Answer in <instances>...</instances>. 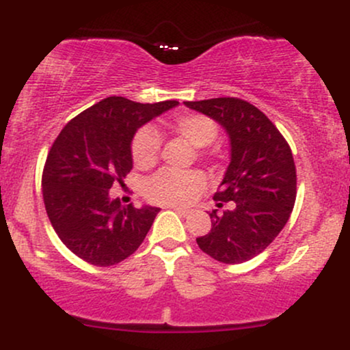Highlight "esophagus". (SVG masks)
Instances as JSON below:
<instances>
[{"label": "esophagus", "mask_w": 350, "mask_h": 350, "mask_svg": "<svg viewBox=\"0 0 350 350\" xmlns=\"http://www.w3.org/2000/svg\"><path fill=\"white\" fill-rule=\"evenodd\" d=\"M170 208H172V211H174V212H178V214H180V215H189V214H191V211H189V208H186V207L171 206Z\"/></svg>", "instance_id": "34e87169"}]
</instances>
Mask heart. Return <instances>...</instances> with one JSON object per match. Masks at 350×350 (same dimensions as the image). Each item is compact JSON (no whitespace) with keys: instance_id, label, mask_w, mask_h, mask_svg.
<instances>
[{"instance_id":"1","label":"heart","mask_w":350,"mask_h":350,"mask_svg":"<svg viewBox=\"0 0 350 350\" xmlns=\"http://www.w3.org/2000/svg\"><path fill=\"white\" fill-rule=\"evenodd\" d=\"M176 133L186 138L192 146H207L219 135V128L211 116L202 113H180L171 123ZM159 136L152 126L136 131L131 142V158L136 167H150L158 161ZM206 186V178L199 171L163 170L151 176L144 184V194L151 202L186 204Z\"/></svg>"}]
</instances>
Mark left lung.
<instances>
[{"mask_svg": "<svg viewBox=\"0 0 350 350\" xmlns=\"http://www.w3.org/2000/svg\"><path fill=\"white\" fill-rule=\"evenodd\" d=\"M226 128L230 164L214 199L234 200L222 217L212 211V228L199 237L204 253L222 263H243L260 255L286 226L296 200V166L290 144L268 116L242 98L184 102Z\"/></svg>", "mask_w": 350, "mask_h": 350, "instance_id": "1", "label": "left lung"}]
</instances>
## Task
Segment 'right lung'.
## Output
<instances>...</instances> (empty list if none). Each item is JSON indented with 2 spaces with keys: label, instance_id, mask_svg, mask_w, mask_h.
<instances>
[{
  "label": "right lung",
  "instance_id": "right-lung-1",
  "mask_svg": "<svg viewBox=\"0 0 350 350\" xmlns=\"http://www.w3.org/2000/svg\"><path fill=\"white\" fill-rule=\"evenodd\" d=\"M178 103L103 98L72 118L52 143L42 171L44 206L55 234L79 258L111 267L143 243L159 208L122 206L108 191L133 167L136 130Z\"/></svg>",
  "mask_w": 350,
  "mask_h": 350
}]
</instances>
